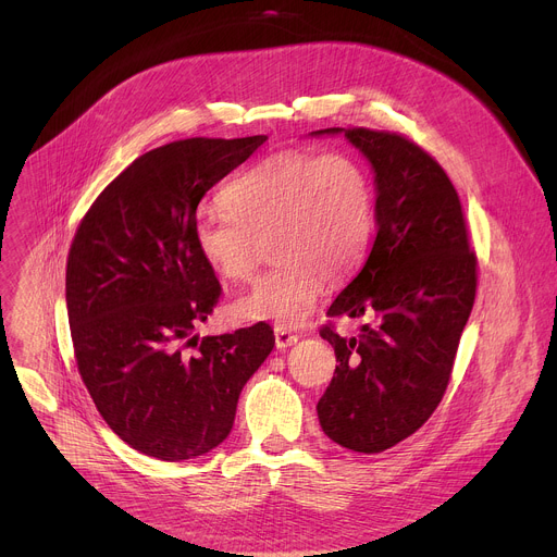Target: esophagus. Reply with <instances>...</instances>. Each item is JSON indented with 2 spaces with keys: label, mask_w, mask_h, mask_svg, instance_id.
<instances>
[{
  "label": "esophagus",
  "mask_w": 557,
  "mask_h": 557,
  "mask_svg": "<svg viewBox=\"0 0 557 557\" xmlns=\"http://www.w3.org/2000/svg\"><path fill=\"white\" fill-rule=\"evenodd\" d=\"M297 339H299V337H297L295 333H290L288 329H282V326L275 329V346H277L280 350H284V348L297 344Z\"/></svg>",
  "instance_id": "34e87169"
}]
</instances>
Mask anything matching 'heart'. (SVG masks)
Returning <instances> with one entry per match:
<instances>
[{"label":"heart","mask_w":557,"mask_h":557,"mask_svg":"<svg viewBox=\"0 0 557 557\" xmlns=\"http://www.w3.org/2000/svg\"><path fill=\"white\" fill-rule=\"evenodd\" d=\"M220 205L224 215L200 211L194 218L191 245L200 262L231 284L253 277L264 245L275 262L233 301L237 320L304 324L324 284L346 282L372 243V181L342 151H275L237 174Z\"/></svg>","instance_id":"1"}]
</instances>
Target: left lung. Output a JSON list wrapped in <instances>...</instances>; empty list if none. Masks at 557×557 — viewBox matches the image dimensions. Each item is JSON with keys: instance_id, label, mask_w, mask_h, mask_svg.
I'll return each mask as SVG.
<instances>
[{"instance_id": "8db88e82", "label": "left lung", "mask_w": 557, "mask_h": 557, "mask_svg": "<svg viewBox=\"0 0 557 557\" xmlns=\"http://www.w3.org/2000/svg\"><path fill=\"white\" fill-rule=\"evenodd\" d=\"M368 158L376 185V237L329 317H366L357 337L329 322L320 335L337 368L317 404L337 445L379 454L414 434L438 408L479 286L460 198L421 145L396 132L331 127Z\"/></svg>"}]
</instances>
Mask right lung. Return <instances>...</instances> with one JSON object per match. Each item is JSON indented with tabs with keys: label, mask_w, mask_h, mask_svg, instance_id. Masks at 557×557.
I'll list each match as a JSON object with an SVG mask.
<instances>
[{
	"label": "right lung",
	"mask_w": 557,
	"mask_h": 557,
	"mask_svg": "<svg viewBox=\"0 0 557 557\" xmlns=\"http://www.w3.org/2000/svg\"><path fill=\"white\" fill-rule=\"evenodd\" d=\"M264 140L196 136L138 156L70 245L65 304L78 374L112 432L158 460L218 447L245 383L273 350L264 322L191 337L222 293L191 245L198 202Z\"/></svg>",
	"instance_id": "right-lung-1"
}]
</instances>
